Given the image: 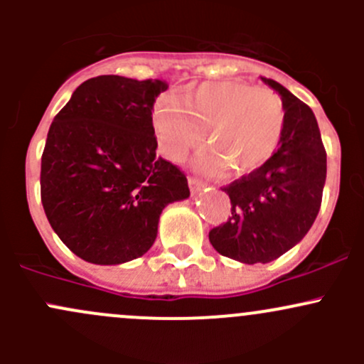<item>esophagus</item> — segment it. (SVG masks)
<instances>
[{"instance_id": "1", "label": "esophagus", "mask_w": 364, "mask_h": 364, "mask_svg": "<svg viewBox=\"0 0 364 364\" xmlns=\"http://www.w3.org/2000/svg\"><path fill=\"white\" fill-rule=\"evenodd\" d=\"M188 185H190V190H192V193H199L200 190L204 188V183L199 181V179H196V178H190Z\"/></svg>"}]
</instances>
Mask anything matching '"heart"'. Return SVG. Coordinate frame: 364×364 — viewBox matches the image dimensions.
<instances>
[{"mask_svg":"<svg viewBox=\"0 0 364 364\" xmlns=\"http://www.w3.org/2000/svg\"><path fill=\"white\" fill-rule=\"evenodd\" d=\"M284 104L273 91L243 80L205 82L178 100H165L153 114V127L165 156L183 161L205 139L208 149L196 167L208 176L234 168L252 174L273 156L284 132Z\"/></svg>","mask_w":364,"mask_h":364,"instance_id":"1","label":"heart"}]
</instances>
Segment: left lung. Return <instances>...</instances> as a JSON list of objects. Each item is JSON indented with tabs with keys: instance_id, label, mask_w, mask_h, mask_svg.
I'll use <instances>...</instances> for the list:
<instances>
[{
	"instance_id": "8db88e82",
	"label": "left lung",
	"mask_w": 364,
	"mask_h": 364,
	"mask_svg": "<svg viewBox=\"0 0 364 364\" xmlns=\"http://www.w3.org/2000/svg\"><path fill=\"white\" fill-rule=\"evenodd\" d=\"M284 104L277 153L252 174L225 186L232 216L209 232L213 248L243 264L271 262L296 247L321 209L326 149L315 114L287 87L260 77Z\"/></svg>"
}]
</instances>
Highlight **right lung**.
<instances>
[{
	"mask_svg": "<svg viewBox=\"0 0 364 364\" xmlns=\"http://www.w3.org/2000/svg\"><path fill=\"white\" fill-rule=\"evenodd\" d=\"M168 84L98 75L54 117L42 155L47 220L82 260L117 266L153 247L165 205L190 197L186 176L156 156L153 105Z\"/></svg>",
	"mask_w": 364,
	"mask_h": 364,
	"instance_id": "right-lung-1",
	"label": "right lung"
}]
</instances>
